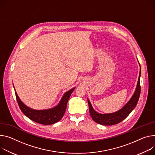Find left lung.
Listing matches in <instances>:
<instances>
[{
  "mask_svg": "<svg viewBox=\"0 0 155 155\" xmlns=\"http://www.w3.org/2000/svg\"><path fill=\"white\" fill-rule=\"evenodd\" d=\"M139 63V61H138ZM141 76V67L140 70V75L137 82L136 90L134 92L133 95L130 100L127 103V104L122 108L118 111L111 113H106V114H101L97 112L94 108H93L90 100L88 99V104L89 106V111L91 118L94 120L96 123L102 125H113L119 123L124 119H125L131 111L135 108L137 105V103L139 100L141 87L140 83V79Z\"/></svg>",
  "mask_w": 155,
  "mask_h": 155,
  "instance_id": "1",
  "label": "left lung"
}]
</instances>
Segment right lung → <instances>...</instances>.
I'll list each match as a JSON object with an SVG mask.
<instances>
[{
  "label": "right lung",
  "mask_w": 155,
  "mask_h": 155,
  "mask_svg": "<svg viewBox=\"0 0 155 155\" xmlns=\"http://www.w3.org/2000/svg\"><path fill=\"white\" fill-rule=\"evenodd\" d=\"M75 88V87L65 92L57 105L51 108L45 110H34L27 107L18 97L15 88L14 90L18 106L27 117L40 124L51 125L62 118L66 110L68 99Z\"/></svg>",
  "instance_id": "add662e5"
}]
</instances>
